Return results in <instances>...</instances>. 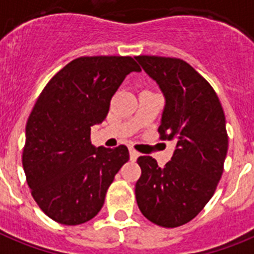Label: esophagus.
Here are the masks:
<instances>
[{"mask_svg": "<svg viewBox=\"0 0 254 254\" xmlns=\"http://www.w3.org/2000/svg\"><path fill=\"white\" fill-rule=\"evenodd\" d=\"M137 157H139V152H136L135 149H129V158H131V161H136L137 160Z\"/></svg>", "mask_w": 254, "mask_h": 254, "instance_id": "1", "label": "esophagus"}]
</instances>
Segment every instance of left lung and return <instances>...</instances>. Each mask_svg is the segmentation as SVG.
<instances>
[{"instance_id": "8db88e82", "label": "left lung", "mask_w": 254, "mask_h": 254, "mask_svg": "<svg viewBox=\"0 0 254 254\" xmlns=\"http://www.w3.org/2000/svg\"><path fill=\"white\" fill-rule=\"evenodd\" d=\"M135 58L166 98L160 139L177 145L163 167L149 156L137 158L141 175L135 186L136 201L154 225L179 227L192 221L217 190L228 149L225 113L213 87L186 61Z\"/></svg>"}]
</instances>
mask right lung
<instances>
[{
	"mask_svg": "<svg viewBox=\"0 0 254 254\" xmlns=\"http://www.w3.org/2000/svg\"><path fill=\"white\" fill-rule=\"evenodd\" d=\"M131 71L132 57H79L40 93L26 126L22 163L40 209L61 225L91 221L105 202L128 148H94L91 127L104 122L110 101Z\"/></svg>",
	"mask_w": 254,
	"mask_h": 254,
	"instance_id": "right-lung-1",
	"label": "right lung"
}]
</instances>
